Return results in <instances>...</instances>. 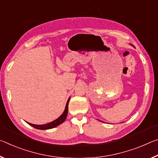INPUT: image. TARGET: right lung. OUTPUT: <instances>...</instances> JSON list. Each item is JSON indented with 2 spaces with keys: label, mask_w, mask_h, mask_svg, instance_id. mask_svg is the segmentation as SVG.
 <instances>
[{
  "label": "right lung",
  "mask_w": 158,
  "mask_h": 158,
  "mask_svg": "<svg viewBox=\"0 0 158 158\" xmlns=\"http://www.w3.org/2000/svg\"><path fill=\"white\" fill-rule=\"evenodd\" d=\"M69 99L70 98H69L68 101L67 102V104H66V106H65V109H64V110L63 112V113H62L60 116L58 118L56 119V120H54V121H52L51 122H50V123H48L46 124H42V125H37V124H31V123H29V122H27L30 126L34 127L35 129H41V130H46V129H52L54 128V127H56L58 126L62 123H63L64 122V120L66 119L67 118V112H68V105H69Z\"/></svg>",
  "instance_id": "right-lung-1"
}]
</instances>
